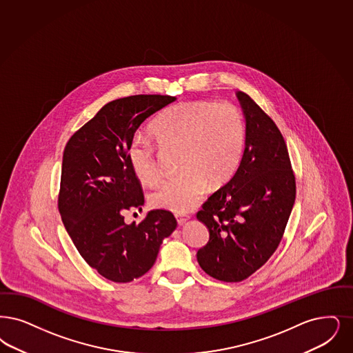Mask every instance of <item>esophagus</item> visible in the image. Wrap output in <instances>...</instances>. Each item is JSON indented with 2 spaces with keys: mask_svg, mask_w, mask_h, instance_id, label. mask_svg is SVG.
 Wrapping results in <instances>:
<instances>
[{
  "mask_svg": "<svg viewBox=\"0 0 353 353\" xmlns=\"http://www.w3.org/2000/svg\"><path fill=\"white\" fill-rule=\"evenodd\" d=\"M188 219H189V218H188L186 215H179V214H176V221H177L179 225H183Z\"/></svg>",
  "mask_w": 353,
  "mask_h": 353,
  "instance_id": "obj_1",
  "label": "esophagus"
}]
</instances>
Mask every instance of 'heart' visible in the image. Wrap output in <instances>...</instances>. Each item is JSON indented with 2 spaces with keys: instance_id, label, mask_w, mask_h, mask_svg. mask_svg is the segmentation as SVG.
Returning a JSON list of instances; mask_svg holds the SVG:
<instances>
[{
  "instance_id": "b5f03b06",
  "label": "heart",
  "mask_w": 353,
  "mask_h": 353,
  "mask_svg": "<svg viewBox=\"0 0 353 353\" xmlns=\"http://www.w3.org/2000/svg\"><path fill=\"white\" fill-rule=\"evenodd\" d=\"M151 131L164 150H180L181 174L161 183L151 194L157 209L185 212L194 209L209 183L222 186L239 167L245 125L239 109L230 102L192 101L167 108L154 119ZM131 168L141 183H157L161 170L159 150L135 137L128 147Z\"/></svg>"
}]
</instances>
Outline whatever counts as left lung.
<instances>
[{"label": "left lung", "instance_id": "obj_1", "mask_svg": "<svg viewBox=\"0 0 353 353\" xmlns=\"http://www.w3.org/2000/svg\"><path fill=\"white\" fill-rule=\"evenodd\" d=\"M245 147L235 174L197 212L210 238L199 267L219 281L239 282L261 268L282 239L296 201V177L279 127L244 92Z\"/></svg>", "mask_w": 353, "mask_h": 353}]
</instances>
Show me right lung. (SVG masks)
<instances>
[{
	"instance_id": "1",
	"label": "right lung",
	"mask_w": 353,
	"mask_h": 353,
	"mask_svg": "<svg viewBox=\"0 0 353 353\" xmlns=\"http://www.w3.org/2000/svg\"><path fill=\"white\" fill-rule=\"evenodd\" d=\"M176 101L138 94L106 103L67 143L57 206L85 261L114 282H130L155 264L160 244L177 226L168 210H151L139 225L123 214L144 203L128 147L141 123Z\"/></svg>"
}]
</instances>
